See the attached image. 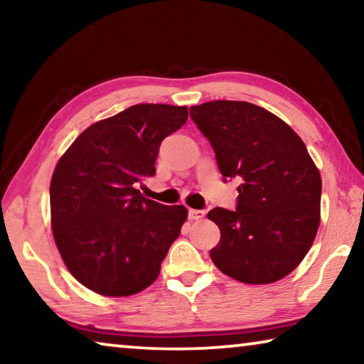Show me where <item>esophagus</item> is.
Instances as JSON below:
<instances>
[{"label":"esophagus","mask_w":364,"mask_h":364,"mask_svg":"<svg viewBox=\"0 0 364 364\" xmlns=\"http://www.w3.org/2000/svg\"><path fill=\"white\" fill-rule=\"evenodd\" d=\"M188 215H189V220H202V218H204L205 212L204 210H194V208H189Z\"/></svg>","instance_id":"esophagus-1"}]
</instances>
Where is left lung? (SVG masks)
I'll return each instance as SVG.
<instances>
[{"label":"left lung","instance_id":"left-lung-1","mask_svg":"<svg viewBox=\"0 0 364 364\" xmlns=\"http://www.w3.org/2000/svg\"><path fill=\"white\" fill-rule=\"evenodd\" d=\"M213 147L223 181L236 180V210L207 217L220 228L210 258L221 273L247 284L284 278L304 260L319 226L321 176L286 122L244 101L189 109Z\"/></svg>","mask_w":364,"mask_h":364}]
</instances>
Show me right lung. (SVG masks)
I'll list each match as a JSON object with an SVG mask.
<instances>
[{
  "instance_id": "add662e5",
  "label": "right lung",
  "mask_w": 364,
  "mask_h": 364,
  "mask_svg": "<svg viewBox=\"0 0 364 364\" xmlns=\"http://www.w3.org/2000/svg\"><path fill=\"white\" fill-rule=\"evenodd\" d=\"M186 120L188 107L136 104L86 128L60 157L49 186L51 225L80 284L123 297L157 279L188 210L146 199L136 183L156 175L160 144Z\"/></svg>"
}]
</instances>
